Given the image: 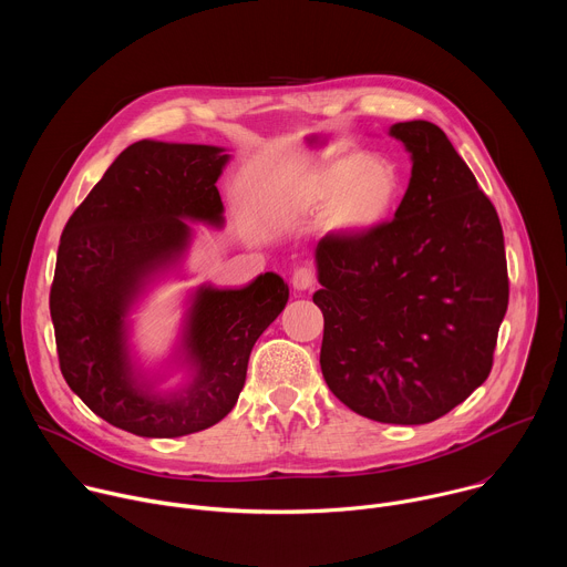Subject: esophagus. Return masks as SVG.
<instances>
[{"label":"esophagus","instance_id":"esophagus-1","mask_svg":"<svg viewBox=\"0 0 567 567\" xmlns=\"http://www.w3.org/2000/svg\"><path fill=\"white\" fill-rule=\"evenodd\" d=\"M313 285H316V278H313L311 269L300 267V269L293 271V276H291V287H293L296 291H311Z\"/></svg>","mask_w":567,"mask_h":567}]
</instances>
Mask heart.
<instances>
[{"instance_id":"obj_1","label":"heart","mask_w":567,"mask_h":567,"mask_svg":"<svg viewBox=\"0 0 567 567\" xmlns=\"http://www.w3.org/2000/svg\"><path fill=\"white\" fill-rule=\"evenodd\" d=\"M401 202V175L385 158L348 154L320 166L287 195V208L321 213L322 226L339 237L379 230Z\"/></svg>"}]
</instances>
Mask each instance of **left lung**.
Returning <instances> with one entry per match:
<instances>
[{
    "label": "left lung",
    "mask_w": 567,
    "mask_h": 567,
    "mask_svg": "<svg viewBox=\"0 0 567 567\" xmlns=\"http://www.w3.org/2000/svg\"><path fill=\"white\" fill-rule=\"evenodd\" d=\"M388 134L413 161L406 195L372 235L318 241L313 302L330 390L368 420L415 426L489 377L509 280L498 213L449 136L429 121Z\"/></svg>",
    "instance_id": "8db88e82"
}]
</instances>
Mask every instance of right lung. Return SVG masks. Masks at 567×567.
Instances as JSON below:
<instances>
[{"mask_svg": "<svg viewBox=\"0 0 567 567\" xmlns=\"http://www.w3.org/2000/svg\"><path fill=\"white\" fill-rule=\"evenodd\" d=\"M230 154L217 145L136 141L69 217L51 285L60 370L85 406L138 437H182L224 420L245 388L251 350L289 300L287 282L260 274L245 287L188 291L179 339L161 370L132 348V311L179 276L188 221L224 226L217 190ZM177 371L183 381H165Z\"/></svg>", "mask_w": 567, "mask_h": 567, "instance_id": "right-lung-1", "label": "right lung"}]
</instances>
